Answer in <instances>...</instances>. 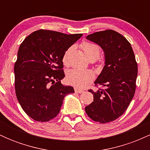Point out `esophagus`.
<instances>
[{"label":"esophagus","mask_w":150,"mask_h":150,"mask_svg":"<svg viewBox=\"0 0 150 150\" xmlns=\"http://www.w3.org/2000/svg\"><path fill=\"white\" fill-rule=\"evenodd\" d=\"M75 92L76 93H79V94H81V93H82L84 92L83 90H81V89H77V88H75Z\"/></svg>","instance_id":"1"}]
</instances>
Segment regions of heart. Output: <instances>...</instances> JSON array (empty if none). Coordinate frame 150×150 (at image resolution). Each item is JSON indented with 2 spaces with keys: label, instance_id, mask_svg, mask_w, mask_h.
Returning <instances> with one entry per match:
<instances>
[{
  "label": "heart",
  "instance_id": "1",
  "mask_svg": "<svg viewBox=\"0 0 150 150\" xmlns=\"http://www.w3.org/2000/svg\"><path fill=\"white\" fill-rule=\"evenodd\" d=\"M82 48L85 56L89 59L91 58L97 59L100 54V49L97 44L89 42H85L82 44ZM72 48H69L65 51L63 57V61L67 63ZM94 78L92 73L89 70H82L79 69H70L66 73V80L70 85L77 87L83 88L87 84L91 82Z\"/></svg>",
  "mask_w": 150,
  "mask_h": 150
}]
</instances>
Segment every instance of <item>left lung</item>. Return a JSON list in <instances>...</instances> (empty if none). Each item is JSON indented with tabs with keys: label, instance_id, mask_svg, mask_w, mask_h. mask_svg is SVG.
<instances>
[{
	"label": "left lung",
	"instance_id": "left-lung-1",
	"mask_svg": "<svg viewBox=\"0 0 150 150\" xmlns=\"http://www.w3.org/2000/svg\"><path fill=\"white\" fill-rule=\"evenodd\" d=\"M104 53V66L94 81L103 89L92 93L94 101L85 107L90 118L100 123L117 119L128 108L135 92L137 64L130 44L116 31L107 30L89 34Z\"/></svg>",
	"mask_w": 150,
	"mask_h": 150
}]
</instances>
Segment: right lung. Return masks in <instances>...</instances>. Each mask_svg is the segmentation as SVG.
I'll use <instances>...</instances> for the list:
<instances>
[{"instance_id": "add662e5", "label": "right lung", "mask_w": 150, "mask_h": 150, "mask_svg": "<svg viewBox=\"0 0 150 150\" xmlns=\"http://www.w3.org/2000/svg\"><path fill=\"white\" fill-rule=\"evenodd\" d=\"M82 36L39 30L20 44L14 67L15 93L22 109L32 119H53L65 96L74 93L73 87L61 82L65 77L63 57Z\"/></svg>"}]
</instances>
